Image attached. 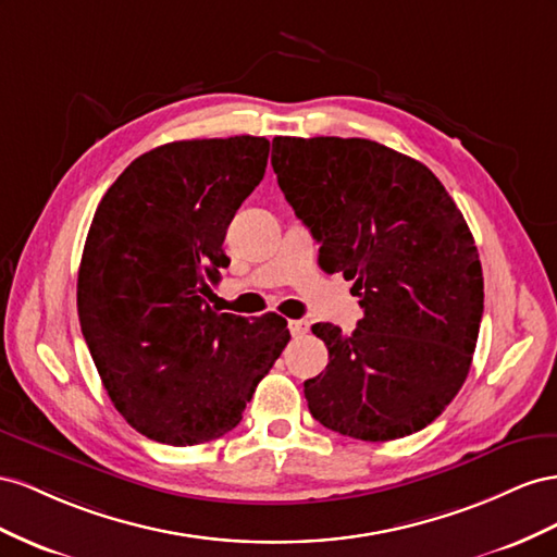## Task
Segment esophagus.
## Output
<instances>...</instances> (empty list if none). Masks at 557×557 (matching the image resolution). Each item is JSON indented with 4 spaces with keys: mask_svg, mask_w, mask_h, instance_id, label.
Listing matches in <instances>:
<instances>
[{
    "mask_svg": "<svg viewBox=\"0 0 557 557\" xmlns=\"http://www.w3.org/2000/svg\"><path fill=\"white\" fill-rule=\"evenodd\" d=\"M289 331H292L294 338L306 336V333L310 331V322H306V320H294V322H289Z\"/></svg>",
    "mask_w": 557,
    "mask_h": 557,
    "instance_id": "34e87169",
    "label": "esophagus"
}]
</instances>
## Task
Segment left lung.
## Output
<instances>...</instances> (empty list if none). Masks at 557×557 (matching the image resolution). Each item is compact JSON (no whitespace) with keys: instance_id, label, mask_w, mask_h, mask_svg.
<instances>
[{"instance_id":"1","label":"left lung","mask_w":557,"mask_h":557,"mask_svg":"<svg viewBox=\"0 0 557 557\" xmlns=\"http://www.w3.org/2000/svg\"><path fill=\"white\" fill-rule=\"evenodd\" d=\"M284 198L320 243L326 273L355 280L352 336L312 333L326 371L306 380L312 418L343 436L392 441L432 424L465 385L483 317V268L436 174L359 137H275Z\"/></svg>"}]
</instances>
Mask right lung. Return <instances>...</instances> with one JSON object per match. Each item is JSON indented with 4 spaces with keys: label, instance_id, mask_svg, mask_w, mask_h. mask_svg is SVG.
I'll return each instance as SVG.
<instances>
[{
    "label": "right lung",
    "instance_id": "1",
    "mask_svg": "<svg viewBox=\"0 0 557 557\" xmlns=\"http://www.w3.org/2000/svg\"><path fill=\"white\" fill-rule=\"evenodd\" d=\"M270 141L237 135L156 147L95 210L76 282L82 333L121 416L158 443L196 446L240 424L289 343L287 320L216 312L210 284Z\"/></svg>",
    "mask_w": 557,
    "mask_h": 557
}]
</instances>
